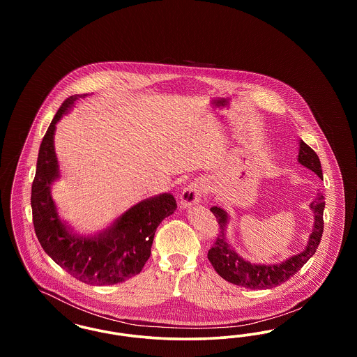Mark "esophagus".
Listing matches in <instances>:
<instances>
[{
  "label": "esophagus",
  "instance_id": "1",
  "mask_svg": "<svg viewBox=\"0 0 357 357\" xmlns=\"http://www.w3.org/2000/svg\"><path fill=\"white\" fill-rule=\"evenodd\" d=\"M204 195V185L201 181L195 179L191 183H188L185 190L181 194V204L183 208H190L195 204L201 202V198Z\"/></svg>",
  "mask_w": 357,
  "mask_h": 357
}]
</instances>
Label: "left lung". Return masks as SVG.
Instances as JSON below:
<instances>
[{
    "instance_id": "1",
    "label": "left lung",
    "mask_w": 357,
    "mask_h": 357,
    "mask_svg": "<svg viewBox=\"0 0 357 357\" xmlns=\"http://www.w3.org/2000/svg\"><path fill=\"white\" fill-rule=\"evenodd\" d=\"M298 163L306 169L313 171L323 178L321 163L317 156L303 140L298 142ZM313 213V230L309 234L305 249L297 255H291L278 264H252L246 261L234 250L230 241L227 239V225L230 223V215L220 206H213L210 210L220 223V236L215 243L208 250L207 258L211 262L215 272L226 281L248 289H271L281 285L289 278L298 272L312 255L316 253L321 241L324 230V207L325 201L323 195H319L309 204Z\"/></svg>"
}]
</instances>
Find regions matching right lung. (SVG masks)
Returning a JSON list of instances; mask_svg holds the SVG:
<instances>
[{
    "instance_id": "1",
    "label": "right lung",
    "mask_w": 357,
    "mask_h": 357,
    "mask_svg": "<svg viewBox=\"0 0 357 357\" xmlns=\"http://www.w3.org/2000/svg\"><path fill=\"white\" fill-rule=\"evenodd\" d=\"M85 96L73 95L61 104L41 142L31 197L34 231L45 253L76 280L88 285H115L142 272L151 255L156 227L174 214L176 201L170 192L153 195L88 236L76 233L61 220L51 192L60 178L54 131L75 102Z\"/></svg>"
}]
</instances>
